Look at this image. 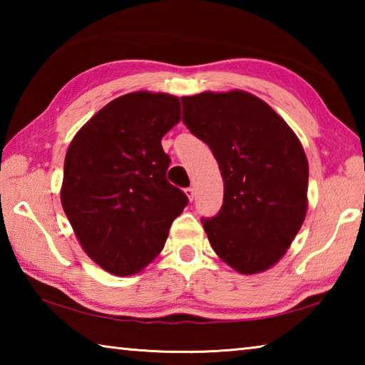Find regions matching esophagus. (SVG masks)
I'll return each mask as SVG.
<instances>
[{"label": "esophagus", "instance_id": "esophagus-1", "mask_svg": "<svg viewBox=\"0 0 365 365\" xmlns=\"http://www.w3.org/2000/svg\"><path fill=\"white\" fill-rule=\"evenodd\" d=\"M185 193H187V196H188V200H190V201H193V197H195V188L188 187L187 190H185Z\"/></svg>", "mask_w": 365, "mask_h": 365}]
</instances>
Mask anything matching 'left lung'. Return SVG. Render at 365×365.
I'll use <instances>...</instances> for the list:
<instances>
[{
    "label": "left lung",
    "instance_id": "left-lung-1",
    "mask_svg": "<svg viewBox=\"0 0 365 365\" xmlns=\"http://www.w3.org/2000/svg\"><path fill=\"white\" fill-rule=\"evenodd\" d=\"M183 123L211 148L224 205L201 219L217 256L242 274L280 261L304 222L309 165L287 122L246 91L183 96Z\"/></svg>",
    "mask_w": 365,
    "mask_h": 365
}]
</instances>
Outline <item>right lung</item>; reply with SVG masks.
<instances>
[{
	"label": "right lung",
	"instance_id": "1",
	"mask_svg": "<svg viewBox=\"0 0 365 365\" xmlns=\"http://www.w3.org/2000/svg\"><path fill=\"white\" fill-rule=\"evenodd\" d=\"M178 120L177 96L135 91L98 110L67 150L61 202L86 255L110 274L150 264L188 205L165 178L160 145Z\"/></svg>",
	"mask_w": 365,
	"mask_h": 365
}]
</instances>
